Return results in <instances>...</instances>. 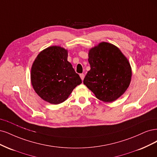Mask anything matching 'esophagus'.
Listing matches in <instances>:
<instances>
[{
    "label": "esophagus",
    "instance_id": "34e87169",
    "mask_svg": "<svg viewBox=\"0 0 157 157\" xmlns=\"http://www.w3.org/2000/svg\"><path fill=\"white\" fill-rule=\"evenodd\" d=\"M79 76H80L81 79H82V80L83 81V80L84 79V78H85V74H81L79 75Z\"/></svg>",
    "mask_w": 157,
    "mask_h": 157
}]
</instances>
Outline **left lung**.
Instances as JSON below:
<instances>
[{
  "label": "left lung",
  "mask_w": 157,
  "mask_h": 157,
  "mask_svg": "<svg viewBox=\"0 0 157 157\" xmlns=\"http://www.w3.org/2000/svg\"><path fill=\"white\" fill-rule=\"evenodd\" d=\"M90 70L83 83L98 100L112 102L129 87L132 68L124 55L115 45L102 42L89 51Z\"/></svg>",
  "instance_id": "left-lung-1"
}]
</instances>
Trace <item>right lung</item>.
Segmentation results:
<instances>
[{
	"mask_svg": "<svg viewBox=\"0 0 157 157\" xmlns=\"http://www.w3.org/2000/svg\"><path fill=\"white\" fill-rule=\"evenodd\" d=\"M67 58V49L53 45L42 50L32 65L33 87L40 98L52 104L64 102L82 83Z\"/></svg>",
	"mask_w": 157,
	"mask_h": 157,
	"instance_id": "1",
	"label": "right lung"
}]
</instances>
